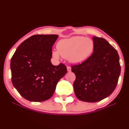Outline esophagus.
Returning <instances> with one entry per match:
<instances>
[{"label": "esophagus", "instance_id": "34e87169", "mask_svg": "<svg viewBox=\"0 0 129 129\" xmlns=\"http://www.w3.org/2000/svg\"><path fill=\"white\" fill-rule=\"evenodd\" d=\"M67 69L68 72H71V70H72V69H71V67L70 66H67Z\"/></svg>", "mask_w": 129, "mask_h": 129}]
</instances>
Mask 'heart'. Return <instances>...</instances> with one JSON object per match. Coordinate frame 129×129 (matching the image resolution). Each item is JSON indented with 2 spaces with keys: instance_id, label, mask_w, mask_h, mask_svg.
Returning a JSON list of instances; mask_svg holds the SVG:
<instances>
[{
  "instance_id": "obj_1",
  "label": "heart",
  "mask_w": 129,
  "mask_h": 129,
  "mask_svg": "<svg viewBox=\"0 0 129 129\" xmlns=\"http://www.w3.org/2000/svg\"><path fill=\"white\" fill-rule=\"evenodd\" d=\"M56 47L57 51L53 52L54 57L58 58L60 54L71 62L78 63L90 57L94 50V42L90 38L77 36L60 40Z\"/></svg>"
}]
</instances>
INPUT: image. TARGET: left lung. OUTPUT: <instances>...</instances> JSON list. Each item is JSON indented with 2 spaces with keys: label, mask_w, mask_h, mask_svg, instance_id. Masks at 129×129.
I'll return each mask as SVG.
<instances>
[{
  "label": "left lung",
  "mask_w": 129,
  "mask_h": 129,
  "mask_svg": "<svg viewBox=\"0 0 129 129\" xmlns=\"http://www.w3.org/2000/svg\"><path fill=\"white\" fill-rule=\"evenodd\" d=\"M93 53L84 62L72 66L76 75L74 91L79 100L95 103L110 96L121 73L118 53L104 38L93 37Z\"/></svg>",
  "instance_id": "1"
}]
</instances>
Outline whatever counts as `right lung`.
<instances>
[{
    "label": "right lung",
    "mask_w": 129,
    "mask_h": 129,
    "mask_svg": "<svg viewBox=\"0 0 129 129\" xmlns=\"http://www.w3.org/2000/svg\"><path fill=\"white\" fill-rule=\"evenodd\" d=\"M56 35H36L20 44L10 62L13 86L26 100L33 102L48 100L53 96L59 81L67 73L60 63L51 62Z\"/></svg>",
    "instance_id": "add662e5"
}]
</instances>
